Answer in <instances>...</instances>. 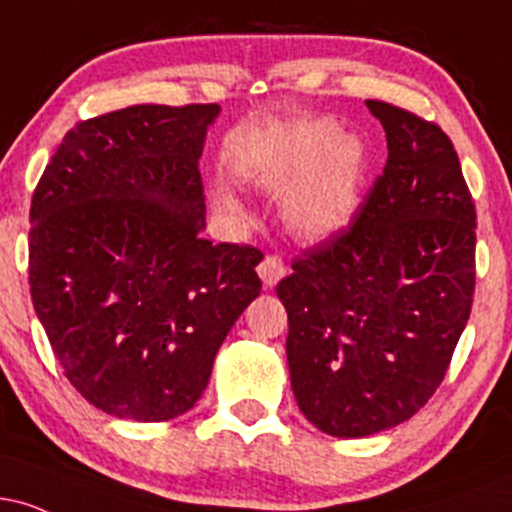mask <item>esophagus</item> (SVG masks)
Instances as JSON below:
<instances>
[{"label": "esophagus", "mask_w": 512, "mask_h": 512, "mask_svg": "<svg viewBox=\"0 0 512 512\" xmlns=\"http://www.w3.org/2000/svg\"><path fill=\"white\" fill-rule=\"evenodd\" d=\"M257 274L262 276L264 286H276L279 279L286 276V264L279 255H267L260 264H257Z\"/></svg>", "instance_id": "34e87169"}]
</instances>
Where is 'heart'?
<instances>
[{"instance_id":"obj_1","label":"heart","mask_w":512,"mask_h":512,"mask_svg":"<svg viewBox=\"0 0 512 512\" xmlns=\"http://www.w3.org/2000/svg\"><path fill=\"white\" fill-rule=\"evenodd\" d=\"M339 137L342 132L332 122L308 125L298 134L296 149L260 175L262 185L272 192H289L297 187L286 197L284 219L303 238L334 236L354 219L358 209L366 154L356 139H346L337 146ZM219 204L231 214H243V204L228 192H221Z\"/></svg>"}]
</instances>
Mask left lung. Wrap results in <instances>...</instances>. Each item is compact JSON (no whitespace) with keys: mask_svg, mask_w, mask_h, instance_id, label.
I'll use <instances>...</instances> for the list:
<instances>
[{"mask_svg":"<svg viewBox=\"0 0 512 512\" xmlns=\"http://www.w3.org/2000/svg\"><path fill=\"white\" fill-rule=\"evenodd\" d=\"M387 163L346 228L276 284L291 387L322 433L366 438L411 419L452 361L477 284V211L448 134L366 101Z\"/></svg>","mask_w":512,"mask_h":512,"instance_id":"obj_1","label":"left lung"}]
</instances>
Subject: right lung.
I'll list each match as a JSON object with an SVG mask.
<instances>
[{"label": "right lung", "mask_w": 512, "mask_h": 512, "mask_svg": "<svg viewBox=\"0 0 512 512\" xmlns=\"http://www.w3.org/2000/svg\"><path fill=\"white\" fill-rule=\"evenodd\" d=\"M216 115V103L129 105L76 122L33 192V308L76 392L120 419L195 407L260 296V250L199 236L197 163Z\"/></svg>", "instance_id": "1"}]
</instances>
